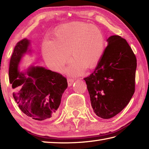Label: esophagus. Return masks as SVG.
<instances>
[{
	"label": "esophagus",
	"instance_id": "obj_1",
	"mask_svg": "<svg viewBox=\"0 0 149 149\" xmlns=\"http://www.w3.org/2000/svg\"><path fill=\"white\" fill-rule=\"evenodd\" d=\"M74 79H71V78H68V86H70L72 84L74 83Z\"/></svg>",
	"mask_w": 149,
	"mask_h": 149
}]
</instances>
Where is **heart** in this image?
I'll return each instance as SVG.
<instances>
[{
    "mask_svg": "<svg viewBox=\"0 0 149 149\" xmlns=\"http://www.w3.org/2000/svg\"><path fill=\"white\" fill-rule=\"evenodd\" d=\"M105 48L104 34L94 25L81 22L66 24L58 29L54 40L42 42V55L51 68L59 71L70 55L73 57L66 68L69 74H83L86 66L92 68L101 59Z\"/></svg>",
    "mask_w": 149,
    "mask_h": 149,
    "instance_id": "obj_1",
    "label": "heart"
}]
</instances>
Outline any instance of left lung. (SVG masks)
I'll use <instances>...</instances> for the list:
<instances>
[{
    "instance_id": "1",
    "label": "left lung",
    "mask_w": 149,
    "mask_h": 149,
    "mask_svg": "<svg viewBox=\"0 0 149 149\" xmlns=\"http://www.w3.org/2000/svg\"><path fill=\"white\" fill-rule=\"evenodd\" d=\"M92 74L84 78L96 115L110 119L129 103L135 91L136 57L123 38L112 36Z\"/></svg>"
}]
</instances>
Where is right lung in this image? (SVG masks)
Instances as JSON below:
<instances>
[{"label": "right lung", "instance_id": "right-lung-1", "mask_svg": "<svg viewBox=\"0 0 149 149\" xmlns=\"http://www.w3.org/2000/svg\"><path fill=\"white\" fill-rule=\"evenodd\" d=\"M30 45V40H21L17 43L11 55L9 79L13 98L28 117L37 121L49 120L57 115L68 83L61 74L42 66H31L26 72H20V61L24 54L31 52Z\"/></svg>", "mask_w": 149, "mask_h": 149}]
</instances>
